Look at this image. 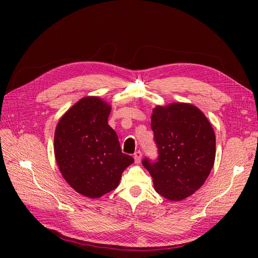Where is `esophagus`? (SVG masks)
<instances>
[{"label": "esophagus", "mask_w": 258, "mask_h": 258, "mask_svg": "<svg viewBox=\"0 0 258 258\" xmlns=\"http://www.w3.org/2000/svg\"><path fill=\"white\" fill-rule=\"evenodd\" d=\"M134 160H135V163L141 162V160H142V152L141 151H138L134 153Z\"/></svg>", "instance_id": "esophagus-1"}]
</instances>
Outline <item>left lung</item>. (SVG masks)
<instances>
[{
  "label": "left lung",
  "instance_id": "1",
  "mask_svg": "<svg viewBox=\"0 0 258 258\" xmlns=\"http://www.w3.org/2000/svg\"><path fill=\"white\" fill-rule=\"evenodd\" d=\"M151 127L157 158L142 164L153 177L155 190L169 201H180L204 184L215 161V133L199 108L173 103L153 111Z\"/></svg>",
  "mask_w": 258,
  "mask_h": 258
}]
</instances>
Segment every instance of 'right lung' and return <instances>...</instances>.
Instances as JSON below:
<instances>
[{"mask_svg": "<svg viewBox=\"0 0 258 258\" xmlns=\"http://www.w3.org/2000/svg\"><path fill=\"white\" fill-rule=\"evenodd\" d=\"M111 106L98 97H84L56 126L54 153L63 177L78 193L97 199L118 186L134 158L122 153L117 134L108 125Z\"/></svg>", "mask_w": 258, "mask_h": 258, "instance_id": "right-lung-1", "label": "right lung"}]
</instances>
